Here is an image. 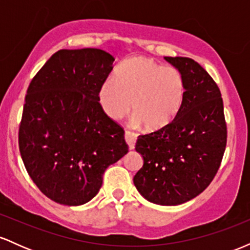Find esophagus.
I'll return each mask as SVG.
<instances>
[{
  "label": "esophagus",
  "mask_w": 250,
  "mask_h": 250,
  "mask_svg": "<svg viewBox=\"0 0 250 250\" xmlns=\"http://www.w3.org/2000/svg\"><path fill=\"white\" fill-rule=\"evenodd\" d=\"M125 141L128 143L129 149H134L135 148V142H136V134L133 133V131L125 130Z\"/></svg>",
  "instance_id": "obj_1"
}]
</instances>
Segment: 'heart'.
Segmentation results:
<instances>
[{
	"label": "heart",
	"instance_id": "heart-1",
	"mask_svg": "<svg viewBox=\"0 0 250 250\" xmlns=\"http://www.w3.org/2000/svg\"><path fill=\"white\" fill-rule=\"evenodd\" d=\"M185 96V80L176 68L142 56L123 62L99 93L101 107L110 119H121L131 107L134 123H143L148 130H159L173 122Z\"/></svg>",
	"mask_w": 250,
	"mask_h": 250
}]
</instances>
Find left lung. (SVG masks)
I'll return each instance as SVG.
<instances>
[{
	"label": "left lung",
	"instance_id": "left-lung-1",
	"mask_svg": "<svg viewBox=\"0 0 250 250\" xmlns=\"http://www.w3.org/2000/svg\"><path fill=\"white\" fill-rule=\"evenodd\" d=\"M185 80L180 113L165 128L137 137L143 157L134 185L149 202L177 206L194 199L210 185L227 143L220 89L210 75L188 57H165Z\"/></svg>",
	"mask_w": 250,
	"mask_h": 250
}]
</instances>
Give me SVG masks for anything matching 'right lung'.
I'll return each instance as SVG.
<instances>
[{
	"instance_id": "obj_1",
	"label": "right lung",
	"mask_w": 250,
	"mask_h": 250,
	"mask_svg": "<svg viewBox=\"0 0 250 250\" xmlns=\"http://www.w3.org/2000/svg\"><path fill=\"white\" fill-rule=\"evenodd\" d=\"M114 60L96 48L59 50L27 90L20 153L37 188L60 205L89 202L105 169L128 153L125 130L99 102Z\"/></svg>"
}]
</instances>
